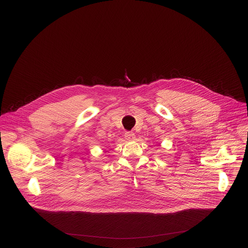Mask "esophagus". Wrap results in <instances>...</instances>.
<instances>
[{
  "label": "esophagus",
  "instance_id": "obj_1",
  "mask_svg": "<svg viewBox=\"0 0 248 248\" xmlns=\"http://www.w3.org/2000/svg\"><path fill=\"white\" fill-rule=\"evenodd\" d=\"M124 137L128 141H133L135 139V134L133 132H131V131H126L124 133Z\"/></svg>",
  "mask_w": 248,
  "mask_h": 248
}]
</instances>
